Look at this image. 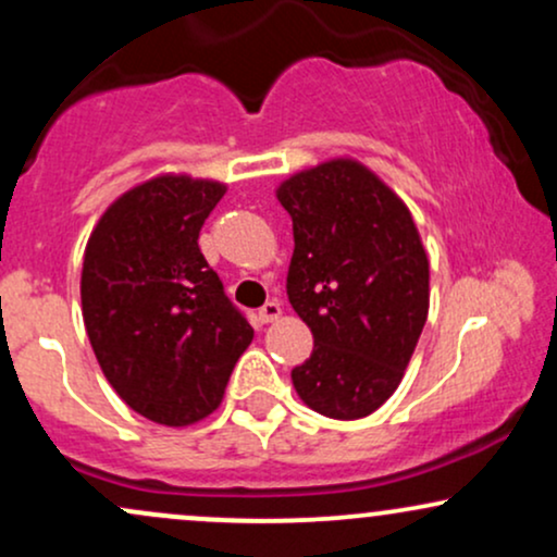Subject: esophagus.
<instances>
[{
    "label": "esophagus",
    "instance_id": "obj_1",
    "mask_svg": "<svg viewBox=\"0 0 557 557\" xmlns=\"http://www.w3.org/2000/svg\"><path fill=\"white\" fill-rule=\"evenodd\" d=\"M280 317H283V306H280L277 300H267V304L259 309V319H261V322H264V324L277 322Z\"/></svg>",
    "mask_w": 557,
    "mask_h": 557
}]
</instances>
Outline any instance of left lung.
Here are the masks:
<instances>
[{
	"instance_id": "obj_1",
	"label": "left lung",
	"mask_w": 557,
	"mask_h": 557,
	"mask_svg": "<svg viewBox=\"0 0 557 557\" xmlns=\"http://www.w3.org/2000/svg\"><path fill=\"white\" fill-rule=\"evenodd\" d=\"M277 198L296 240L287 298L314 335L293 387L322 417H369L398 389L430 311V259L413 216L354 159L287 177Z\"/></svg>"
}]
</instances>
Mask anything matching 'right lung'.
<instances>
[{
    "label": "right lung",
    "instance_id": "1",
    "mask_svg": "<svg viewBox=\"0 0 557 557\" xmlns=\"http://www.w3.org/2000/svg\"><path fill=\"white\" fill-rule=\"evenodd\" d=\"M225 190L188 175L151 177L101 214L83 253V322L96 361L133 411L164 426L209 417L253 341L198 248Z\"/></svg>",
    "mask_w": 557,
    "mask_h": 557
}]
</instances>
